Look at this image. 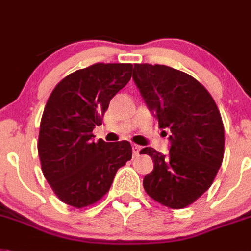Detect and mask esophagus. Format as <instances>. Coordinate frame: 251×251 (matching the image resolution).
<instances>
[{"mask_svg":"<svg viewBox=\"0 0 251 251\" xmlns=\"http://www.w3.org/2000/svg\"><path fill=\"white\" fill-rule=\"evenodd\" d=\"M140 151H142V147H140V145L132 144V153H134V155H138Z\"/></svg>","mask_w":251,"mask_h":251,"instance_id":"obj_1","label":"esophagus"}]
</instances>
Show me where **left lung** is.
Returning a JSON list of instances; mask_svg holds the SVG:
<instances>
[{
	"label": "left lung",
	"instance_id": "left-lung-1",
	"mask_svg": "<svg viewBox=\"0 0 251 251\" xmlns=\"http://www.w3.org/2000/svg\"><path fill=\"white\" fill-rule=\"evenodd\" d=\"M132 79L161 129L171 135L170 153L145 147L154 168L143 186L172 209L193 204L208 190L222 165L225 129L216 102L189 74L165 65L135 64Z\"/></svg>",
	"mask_w": 251,
	"mask_h": 251
}]
</instances>
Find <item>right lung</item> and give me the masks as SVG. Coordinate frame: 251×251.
<instances>
[{"label": "right lung", "instance_id": "add662e5", "mask_svg": "<svg viewBox=\"0 0 251 251\" xmlns=\"http://www.w3.org/2000/svg\"><path fill=\"white\" fill-rule=\"evenodd\" d=\"M131 71V64H94L64 77L48 98L38 154L44 177L67 205L84 208L100 201L117 170L131 159L129 142L94 143L92 134Z\"/></svg>", "mask_w": 251, "mask_h": 251}]
</instances>
